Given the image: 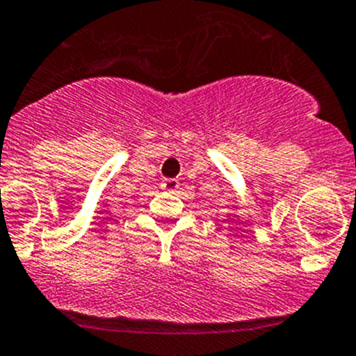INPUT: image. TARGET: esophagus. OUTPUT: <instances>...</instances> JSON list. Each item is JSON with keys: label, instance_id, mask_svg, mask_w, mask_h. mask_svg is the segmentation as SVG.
Instances as JSON below:
<instances>
[{"label": "esophagus", "instance_id": "obj_1", "mask_svg": "<svg viewBox=\"0 0 356 356\" xmlns=\"http://www.w3.org/2000/svg\"><path fill=\"white\" fill-rule=\"evenodd\" d=\"M177 188H179V181H177V179H170V177L163 179L161 189H165V191H175V189H177Z\"/></svg>", "mask_w": 356, "mask_h": 356}]
</instances>
